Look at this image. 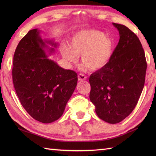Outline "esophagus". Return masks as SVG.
Instances as JSON below:
<instances>
[{
  "label": "esophagus",
  "mask_w": 156,
  "mask_h": 156,
  "mask_svg": "<svg viewBox=\"0 0 156 156\" xmlns=\"http://www.w3.org/2000/svg\"><path fill=\"white\" fill-rule=\"evenodd\" d=\"M78 79L79 81H82V80H84L87 79V76H86L84 74H79L78 75Z\"/></svg>",
  "instance_id": "1"
}]
</instances>
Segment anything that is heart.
<instances>
[{"label":"heart","instance_id":"heart-1","mask_svg":"<svg viewBox=\"0 0 156 156\" xmlns=\"http://www.w3.org/2000/svg\"><path fill=\"white\" fill-rule=\"evenodd\" d=\"M112 51L111 39L102 32L96 30L82 31L76 34L69 42V48L63 45L60 48L62 57L69 64H74L80 56L87 67L96 71L104 67L110 59Z\"/></svg>","mask_w":156,"mask_h":156}]
</instances>
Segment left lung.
Masks as SVG:
<instances>
[{
  "mask_svg": "<svg viewBox=\"0 0 156 156\" xmlns=\"http://www.w3.org/2000/svg\"><path fill=\"white\" fill-rule=\"evenodd\" d=\"M119 33L118 45L108 62L89 78L90 100L102 120L111 124L131 113L145 84L147 63L142 45L125 25L112 23Z\"/></svg>",
  "mask_w": 156,
  "mask_h": 156,
  "instance_id": "obj_1",
  "label": "left lung"
}]
</instances>
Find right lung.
<instances>
[{
    "label": "right lung",
    "instance_id": "right-lung-1",
    "mask_svg": "<svg viewBox=\"0 0 156 156\" xmlns=\"http://www.w3.org/2000/svg\"><path fill=\"white\" fill-rule=\"evenodd\" d=\"M40 32L32 29L19 41L13 57L12 82L25 111L35 120L50 123L64 113L78 75L48 58L58 44L54 39H43Z\"/></svg>",
    "mask_w": 156,
    "mask_h": 156
}]
</instances>
